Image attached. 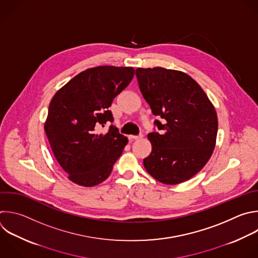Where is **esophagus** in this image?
I'll list each match as a JSON object with an SVG mask.
<instances>
[{"label": "esophagus", "instance_id": "obj_1", "mask_svg": "<svg viewBox=\"0 0 258 258\" xmlns=\"http://www.w3.org/2000/svg\"><path fill=\"white\" fill-rule=\"evenodd\" d=\"M142 138H143V135H140V136H128V139H130V140H135V141L140 140V139H142Z\"/></svg>", "mask_w": 258, "mask_h": 258}]
</instances>
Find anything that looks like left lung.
<instances>
[{"mask_svg":"<svg viewBox=\"0 0 258 258\" xmlns=\"http://www.w3.org/2000/svg\"><path fill=\"white\" fill-rule=\"evenodd\" d=\"M143 97L164 133H151V154L144 159L147 172L164 184L190 179L210 160L217 140L216 109L201 86L187 74L157 68L136 70Z\"/></svg>","mask_w":258,"mask_h":258,"instance_id":"left-lung-1","label":"left lung"}]
</instances>
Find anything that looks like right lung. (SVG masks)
<instances>
[{
    "instance_id": "right-lung-1",
    "label": "right lung",
    "mask_w": 258,
    "mask_h": 258,
    "mask_svg": "<svg viewBox=\"0 0 258 258\" xmlns=\"http://www.w3.org/2000/svg\"><path fill=\"white\" fill-rule=\"evenodd\" d=\"M134 75L132 67L90 68L53 95L44 132L56 161L72 182L92 187L110 175L127 139L113 125L106 133L98 128L113 121L109 107Z\"/></svg>"
}]
</instances>
